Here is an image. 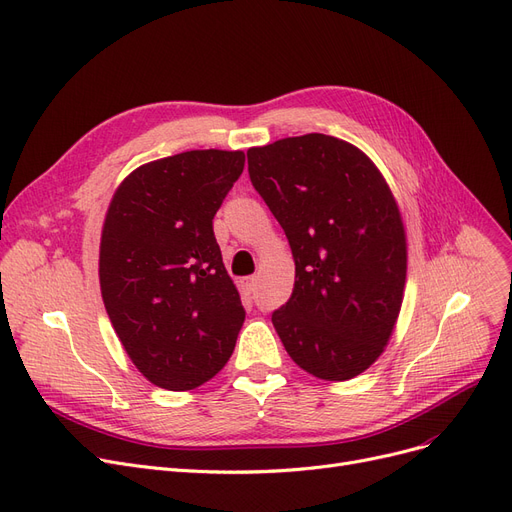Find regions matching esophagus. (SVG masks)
Returning <instances> with one entry per match:
<instances>
[{
    "instance_id": "1",
    "label": "esophagus",
    "mask_w": 512,
    "mask_h": 512,
    "mask_svg": "<svg viewBox=\"0 0 512 512\" xmlns=\"http://www.w3.org/2000/svg\"><path fill=\"white\" fill-rule=\"evenodd\" d=\"M257 282H259V278H257V276H249V278H244V288H247L249 293H255V291H257Z\"/></svg>"
}]
</instances>
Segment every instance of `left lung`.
Here are the masks:
<instances>
[{
	"instance_id": "1",
	"label": "left lung",
	"mask_w": 512,
	"mask_h": 512,
	"mask_svg": "<svg viewBox=\"0 0 512 512\" xmlns=\"http://www.w3.org/2000/svg\"><path fill=\"white\" fill-rule=\"evenodd\" d=\"M251 184L295 257L293 295L274 328L305 372L347 381L383 353L406 284L395 198L362 150L324 133L251 148Z\"/></svg>"
}]
</instances>
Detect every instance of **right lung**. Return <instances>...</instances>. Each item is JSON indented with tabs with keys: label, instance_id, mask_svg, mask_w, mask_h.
I'll return each instance as SVG.
<instances>
[{
	"label": "right lung",
	"instance_id": "add662e5",
	"mask_svg": "<svg viewBox=\"0 0 512 512\" xmlns=\"http://www.w3.org/2000/svg\"><path fill=\"white\" fill-rule=\"evenodd\" d=\"M242 169L240 150H188L138 167L110 201L104 307L131 362L161 389H196L234 351L244 307L213 217Z\"/></svg>",
	"mask_w": 512,
	"mask_h": 512
}]
</instances>
